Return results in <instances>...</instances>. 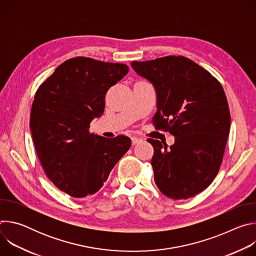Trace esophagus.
Instances as JSON below:
<instances>
[{"instance_id": "esophagus-1", "label": "esophagus", "mask_w": 256, "mask_h": 256, "mask_svg": "<svg viewBox=\"0 0 256 256\" xmlns=\"http://www.w3.org/2000/svg\"><path fill=\"white\" fill-rule=\"evenodd\" d=\"M142 142V138H136V136L132 138V144H140V142Z\"/></svg>"}]
</instances>
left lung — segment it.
I'll return each mask as SVG.
<instances>
[{
	"label": "left lung",
	"instance_id": "left-lung-1",
	"mask_svg": "<svg viewBox=\"0 0 256 256\" xmlns=\"http://www.w3.org/2000/svg\"><path fill=\"white\" fill-rule=\"evenodd\" d=\"M130 66L154 86L156 126L175 136L170 148L147 140L154 147L151 164L156 184L172 200L192 198L212 184L223 160L231 124L224 90L206 70L184 56Z\"/></svg>",
	"mask_w": 256,
	"mask_h": 256
}]
</instances>
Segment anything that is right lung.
<instances>
[{"mask_svg": "<svg viewBox=\"0 0 256 256\" xmlns=\"http://www.w3.org/2000/svg\"><path fill=\"white\" fill-rule=\"evenodd\" d=\"M128 72L124 64L72 58L35 94L30 130L36 153L54 184L72 198L97 192L130 147L126 136L107 138L88 130L103 114L107 91Z\"/></svg>", "mask_w": 256, "mask_h": 256, "instance_id": "1", "label": "right lung"}]
</instances>
